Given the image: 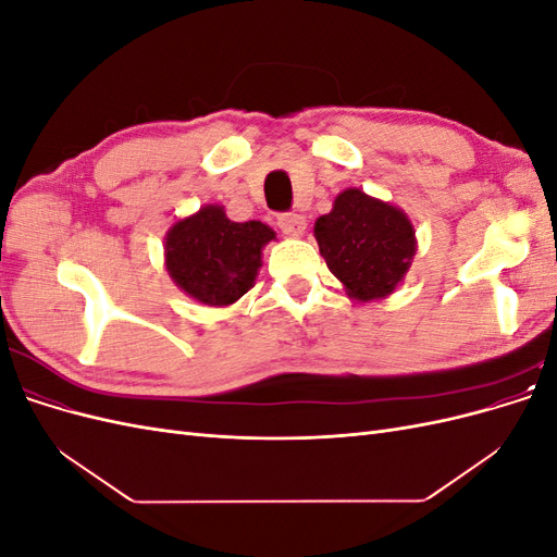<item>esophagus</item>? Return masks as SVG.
Here are the masks:
<instances>
[{"label": "esophagus", "mask_w": 557, "mask_h": 557, "mask_svg": "<svg viewBox=\"0 0 557 557\" xmlns=\"http://www.w3.org/2000/svg\"><path fill=\"white\" fill-rule=\"evenodd\" d=\"M278 227L283 234H288V237H301L307 230V218L301 213H281L278 215Z\"/></svg>", "instance_id": "esophagus-1"}]
</instances>
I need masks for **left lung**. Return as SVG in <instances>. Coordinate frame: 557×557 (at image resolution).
Instances as JSON below:
<instances>
[{
	"label": "left lung",
	"instance_id": "left-lung-1",
	"mask_svg": "<svg viewBox=\"0 0 557 557\" xmlns=\"http://www.w3.org/2000/svg\"><path fill=\"white\" fill-rule=\"evenodd\" d=\"M313 234L330 272L360 301L391 295L416 256L409 218L356 188L334 199Z\"/></svg>",
	"mask_w": 557,
	"mask_h": 557
}]
</instances>
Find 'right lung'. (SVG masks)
<instances>
[{"mask_svg": "<svg viewBox=\"0 0 557 557\" xmlns=\"http://www.w3.org/2000/svg\"><path fill=\"white\" fill-rule=\"evenodd\" d=\"M272 239L274 232L260 221L232 223L223 207H205L166 234V269L201 305L227 307L250 290L262 246Z\"/></svg>", "mask_w": 557, "mask_h": 557, "instance_id": "add662e5", "label": "right lung"}]
</instances>
